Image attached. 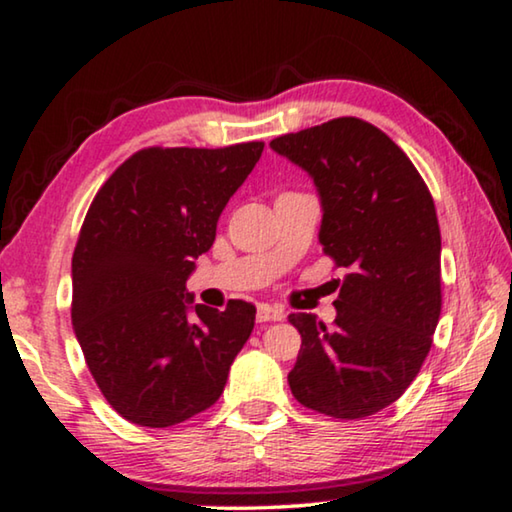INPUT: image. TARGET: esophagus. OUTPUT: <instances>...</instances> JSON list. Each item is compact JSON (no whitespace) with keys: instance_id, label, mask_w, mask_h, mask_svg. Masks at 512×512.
Segmentation results:
<instances>
[{"instance_id":"34e87169","label":"esophagus","mask_w":512,"mask_h":512,"mask_svg":"<svg viewBox=\"0 0 512 512\" xmlns=\"http://www.w3.org/2000/svg\"><path fill=\"white\" fill-rule=\"evenodd\" d=\"M256 319L261 321H282L284 319V307L282 305H258V312H256Z\"/></svg>"}]
</instances>
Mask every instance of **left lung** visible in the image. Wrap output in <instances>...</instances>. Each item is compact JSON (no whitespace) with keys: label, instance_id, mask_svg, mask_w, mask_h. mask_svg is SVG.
<instances>
[{"label":"left lung","instance_id":"left-lung-1","mask_svg":"<svg viewBox=\"0 0 512 512\" xmlns=\"http://www.w3.org/2000/svg\"><path fill=\"white\" fill-rule=\"evenodd\" d=\"M270 146L314 179L324 207L319 244L335 268L347 270L331 328L314 314L289 317L303 338L291 394L335 419L375 415L417 377L443 305L429 186L380 128L354 116Z\"/></svg>","mask_w":512,"mask_h":512}]
</instances>
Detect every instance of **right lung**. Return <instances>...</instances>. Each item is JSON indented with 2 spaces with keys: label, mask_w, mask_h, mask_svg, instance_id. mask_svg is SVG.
<instances>
[{
  "label": "right lung",
  "mask_w": 512,
  "mask_h": 512,
  "mask_svg": "<svg viewBox=\"0 0 512 512\" xmlns=\"http://www.w3.org/2000/svg\"><path fill=\"white\" fill-rule=\"evenodd\" d=\"M263 142L149 146L116 167L72 256V326L102 396L132 424L165 429L212 408L254 331L256 307L195 305L186 279Z\"/></svg>",
  "instance_id": "add662e5"
}]
</instances>
